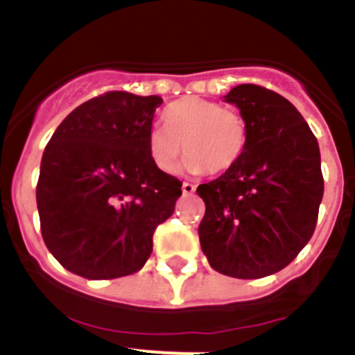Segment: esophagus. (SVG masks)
<instances>
[{
	"label": "esophagus",
	"instance_id": "1",
	"mask_svg": "<svg viewBox=\"0 0 355 355\" xmlns=\"http://www.w3.org/2000/svg\"><path fill=\"white\" fill-rule=\"evenodd\" d=\"M181 190H183L184 196H192V193L196 192V184H192V183H183V187H181Z\"/></svg>",
	"mask_w": 355,
	"mask_h": 355
}]
</instances>
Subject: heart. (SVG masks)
Wrapping results in <instances>:
<instances>
[{"instance_id": "obj_1", "label": "heart", "mask_w": 355, "mask_h": 355, "mask_svg": "<svg viewBox=\"0 0 355 355\" xmlns=\"http://www.w3.org/2000/svg\"><path fill=\"white\" fill-rule=\"evenodd\" d=\"M165 126L147 133V155L158 171L171 174L187 153L183 171L222 174L238 163L247 142L245 121L234 110L200 97H184L163 112Z\"/></svg>"}]
</instances>
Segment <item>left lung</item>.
I'll list each match as a JSON object with an SVG mask.
<instances>
[{
  "label": "left lung",
  "instance_id": "obj_1",
  "mask_svg": "<svg viewBox=\"0 0 355 355\" xmlns=\"http://www.w3.org/2000/svg\"><path fill=\"white\" fill-rule=\"evenodd\" d=\"M225 101L247 126L243 155L199 184L206 205L200 249L211 268L236 279L283 270L311 240L324 197L316 137L299 110L259 85H238Z\"/></svg>",
  "mask_w": 355,
  "mask_h": 355
}]
</instances>
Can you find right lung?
Returning <instances> with one entry per match:
<instances>
[{
    "mask_svg": "<svg viewBox=\"0 0 355 355\" xmlns=\"http://www.w3.org/2000/svg\"><path fill=\"white\" fill-rule=\"evenodd\" d=\"M162 97L106 92L62 121L37 183L40 231L64 268L85 279L139 272L153 233L174 213L181 181L158 171L147 133Z\"/></svg>",
    "mask_w": 355,
    "mask_h": 355,
    "instance_id": "obj_1",
    "label": "right lung"
}]
</instances>
